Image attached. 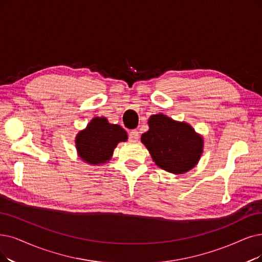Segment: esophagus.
<instances>
[{
  "mask_svg": "<svg viewBox=\"0 0 262 262\" xmlns=\"http://www.w3.org/2000/svg\"><path fill=\"white\" fill-rule=\"evenodd\" d=\"M140 139V134L138 130H131L129 133V140L131 142H138Z\"/></svg>",
  "mask_w": 262,
  "mask_h": 262,
  "instance_id": "esophagus-1",
  "label": "esophagus"
}]
</instances>
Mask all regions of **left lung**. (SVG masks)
Wrapping results in <instances>:
<instances>
[{
  "label": "left lung",
  "mask_w": 262,
  "mask_h": 262,
  "mask_svg": "<svg viewBox=\"0 0 262 262\" xmlns=\"http://www.w3.org/2000/svg\"><path fill=\"white\" fill-rule=\"evenodd\" d=\"M148 125L141 141L157 165L174 174L186 173L196 165L203 152V139L190 124L157 114L149 117Z\"/></svg>",
  "instance_id": "8db88e82"
}]
</instances>
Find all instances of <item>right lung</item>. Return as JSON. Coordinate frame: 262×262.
<instances>
[{"label":"right lung","mask_w":262,"mask_h":262,"mask_svg":"<svg viewBox=\"0 0 262 262\" xmlns=\"http://www.w3.org/2000/svg\"><path fill=\"white\" fill-rule=\"evenodd\" d=\"M127 140L128 134L120 125L110 123L105 117H95L78 132L75 144L81 160L98 165L111 160L117 144Z\"/></svg>","instance_id":"add662e5"}]
</instances>
